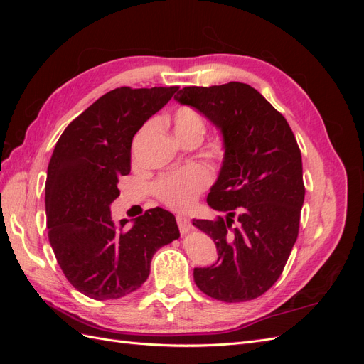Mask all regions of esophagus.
<instances>
[{"label": "esophagus", "instance_id": "obj_1", "mask_svg": "<svg viewBox=\"0 0 364 364\" xmlns=\"http://www.w3.org/2000/svg\"><path fill=\"white\" fill-rule=\"evenodd\" d=\"M176 220H178V226H179V229H181V234H182V235L188 234L190 230H191L190 220L186 218L185 215H178V217H176Z\"/></svg>", "mask_w": 364, "mask_h": 364}]
</instances>
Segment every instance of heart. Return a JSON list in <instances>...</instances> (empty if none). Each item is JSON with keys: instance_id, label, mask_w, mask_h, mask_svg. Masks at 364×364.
Segmentation results:
<instances>
[{"instance_id": "heart-1", "label": "heart", "mask_w": 364, "mask_h": 364, "mask_svg": "<svg viewBox=\"0 0 364 364\" xmlns=\"http://www.w3.org/2000/svg\"><path fill=\"white\" fill-rule=\"evenodd\" d=\"M168 123L173 127L174 135L182 142L191 139H200L206 130L203 117L190 106H181L176 109L168 118ZM144 127L138 135V139L147 134ZM213 182V176L203 165H190L178 171H171L161 176L153 185L158 199L176 211H186L190 209L199 196L208 190Z\"/></svg>"}]
</instances>
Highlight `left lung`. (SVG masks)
I'll return each mask as SVG.
<instances>
[{
  "instance_id": "1",
  "label": "left lung",
  "mask_w": 364,
  "mask_h": 364,
  "mask_svg": "<svg viewBox=\"0 0 364 364\" xmlns=\"http://www.w3.org/2000/svg\"><path fill=\"white\" fill-rule=\"evenodd\" d=\"M176 100L222 129L226 147L206 202L228 217L193 222L213 238L218 259L194 269V282L217 301L257 299L281 277L299 234L301 149L284 115L246 83L186 86Z\"/></svg>"
}]
</instances>
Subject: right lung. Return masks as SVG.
Segmentation results:
<instances>
[{"label": "right lung", "instance_id": "1", "mask_svg": "<svg viewBox=\"0 0 364 364\" xmlns=\"http://www.w3.org/2000/svg\"><path fill=\"white\" fill-rule=\"evenodd\" d=\"M179 86L102 95L63 130L48 164L46 211L48 240L74 289L95 301L138 290L156 250L181 237L171 213L151 208L124 230L111 217L118 182L130 173L132 139L167 105Z\"/></svg>", "mask_w": 364, "mask_h": 364}]
</instances>
